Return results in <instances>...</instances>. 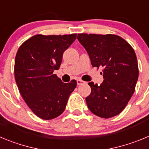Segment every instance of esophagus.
I'll return each instance as SVG.
<instances>
[{
  "label": "esophagus",
  "instance_id": "1",
  "mask_svg": "<svg viewBox=\"0 0 149 149\" xmlns=\"http://www.w3.org/2000/svg\"><path fill=\"white\" fill-rule=\"evenodd\" d=\"M84 83H85V82H84V80H80V79H77V85H81V84H84Z\"/></svg>",
  "mask_w": 149,
  "mask_h": 149
}]
</instances>
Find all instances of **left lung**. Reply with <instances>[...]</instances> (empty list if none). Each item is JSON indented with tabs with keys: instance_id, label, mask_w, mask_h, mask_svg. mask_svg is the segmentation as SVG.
Masks as SVG:
<instances>
[{
	"instance_id": "left-lung-1",
	"label": "left lung",
	"mask_w": 149,
	"mask_h": 149,
	"mask_svg": "<svg viewBox=\"0 0 149 149\" xmlns=\"http://www.w3.org/2000/svg\"><path fill=\"white\" fill-rule=\"evenodd\" d=\"M77 39L88 52L91 65L103 68V83H88L91 91L86 98L88 108L102 118L119 114L133 95L138 79L134 50L123 38L111 34L81 33Z\"/></svg>"
}]
</instances>
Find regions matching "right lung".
<instances>
[{
    "mask_svg": "<svg viewBox=\"0 0 149 149\" xmlns=\"http://www.w3.org/2000/svg\"><path fill=\"white\" fill-rule=\"evenodd\" d=\"M77 34L36 35L22 43L15 61V78L22 97L32 112L52 120L64 111L77 81L64 84L54 70L59 69L63 54Z\"/></svg>",
    "mask_w": 149,
    "mask_h": 149,
    "instance_id": "1",
    "label": "right lung"
}]
</instances>
